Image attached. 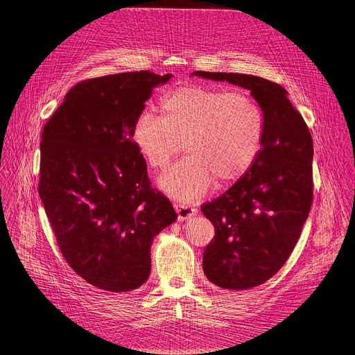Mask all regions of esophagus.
Instances as JSON below:
<instances>
[{"label":"esophagus","mask_w":355,"mask_h":355,"mask_svg":"<svg viewBox=\"0 0 355 355\" xmlns=\"http://www.w3.org/2000/svg\"><path fill=\"white\" fill-rule=\"evenodd\" d=\"M175 210L178 213V218L180 221H184V220H189L191 218L194 214H197V209L190 206V205H186V203H175Z\"/></svg>","instance_id":"obj_1"}]
</instances>
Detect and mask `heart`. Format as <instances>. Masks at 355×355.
Here are the masks:
<instances>
[{
    "label": "heart",
    "instance_id": "heart-1",
    "mask_svg": "<svg viewBox=\"0 0 355 355\" xmlns=\"http://www.w3.org/2000/svg\"><path fill=\"white\" fill-rule=\"evenodd\" d=\"M162 112H142L132 137L155 169H165L183 148L190 152L159 179L166 194L191 201L214 180L231 184L252 168L262 144L263 113L250 96L190 85L169 93Z\"/></svg>",
    "mask_w": 355,
    "mask_h": 355
}]
</instances>
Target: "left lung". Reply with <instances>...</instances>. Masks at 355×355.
Instances as JSON below:
<instances>
[{
	"label": "left lung",
	"mask_w": 355,
	"mask_h": 355,
	"mask_svg": "<svg viewBox=\"0 0 355 355\" xmlns=\"http://www.w3.org/2000/svg\"><path fill=\"white\" fill-rule=\"evenodd\" d=\"M250 92L263 113V137L252 168L201 210L216 235L203 253L206 277L227 290L269 280L293 253L313 201V141L280 85L259 76L196 71Z\"/></svg>",
	"instance_id": "left-lung-1"
}]
</instances>
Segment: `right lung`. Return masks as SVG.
<instances>
[{"label": "right lung", "mask_w": 355, "mask_h": 355, "mask_svg": "<svg viewBox=\"0 0 355 355\" xmlns=\"http://www.w3.org/2000/svg\"><path fill=\"white\" fill-rule=\"evenodd\" d=\"M171 78L139 71L83 80L42 131L41 201L69 266L101 290L141 287L153 239L178 218L150 186L132 137L153 89Z\"/></svg>", "instance_id": "add662e5"}]
</instances>
